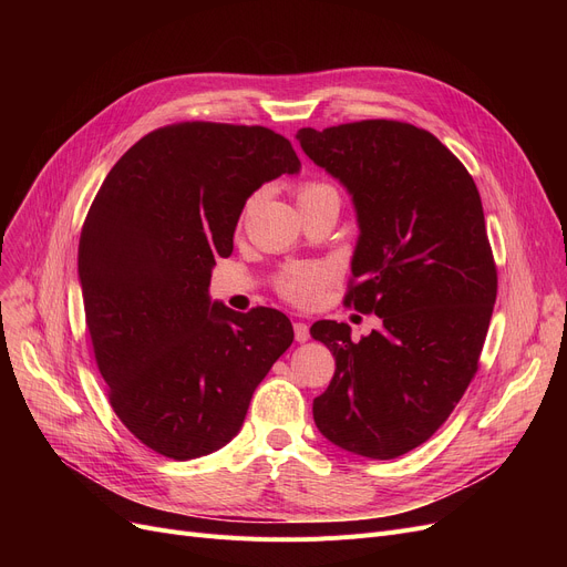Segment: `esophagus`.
<instances>
[{"instance_id": "obj_1", "label": "esophagus", "mask_w": 567, "mask_h": 567, "mask_svg": "<svg viewBox=\"0 0 567 567\" xmlns=\"http://www.w3.org/2000/svg\"><path fill=\"white\" fill-rule=\"evenodd\" d=\"M293 338H296V342H308V340H310L308 323L296 321V323H293Z\"/></svg>"}]
</instances>
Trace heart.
Wrapping results in <instances>:
<instances>
[{"label": "heart", "mask_w": 567, "mask_h": 567, "mask_svg": "<svg viewBox=\"0 0 567 567\" xmlns=\"http://www.w3.org/2000/svg\"><path fill=\"white\" fill-rule=\"evenodd\" d=\"M329 193H336V188L331 184L308 182L299 188V199L315 197V195H329ZM331 280H333V271L329 266H323V264L296 266V268H289L287 274L280 276L278 291L282 293L285 301H289L293 306L312 308V306L319 303L326 285H329Z\"/></svg>", "instance_id": "obj_1"}]
</instances>
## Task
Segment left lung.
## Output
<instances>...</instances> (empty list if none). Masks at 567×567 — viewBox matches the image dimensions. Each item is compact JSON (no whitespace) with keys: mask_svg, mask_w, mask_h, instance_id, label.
<instances>
[{"mask_svg":"<svg viewBox=\"0 0 567 567\" xmlns=\"http://www.w3.org/2000/svg\"><path fill=\"white\" fill-rule=\"evenodd\" d=\"M296 140L353 199L361 236L344 303L383 321L359 342L347 323H312L336 355L315 423L353 455L393 460L445 423L478 372L496 301L483 202L451 148L404 122L301 128Z\"/></svg>","mask_w":567,"mask_h":567,"instance_id":"obj_1","label":"left lung"}]
</instances>
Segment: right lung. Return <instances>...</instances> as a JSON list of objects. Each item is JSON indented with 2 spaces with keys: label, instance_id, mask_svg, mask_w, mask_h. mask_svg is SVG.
Instances as JSON below:
<instances>
[{
  "label": "right lung",
  "instance_id": "obj_1",
  "mask_svg": "<svg viewBox=\"0 0 567 567\" xmlns=\"http://www.w3.org/2000/svg\"><path fill=\"white\" fill-rule=\"evenodd\" d=\"M301 161L264 126L184 122L116 161L82 225L84 321L114 413L169 460L214 453L293 340L274 308L208 299L246 199Z\"/></svg>",
  "mask_w": 567,
  "mask_h": 567
}]
</instances>
